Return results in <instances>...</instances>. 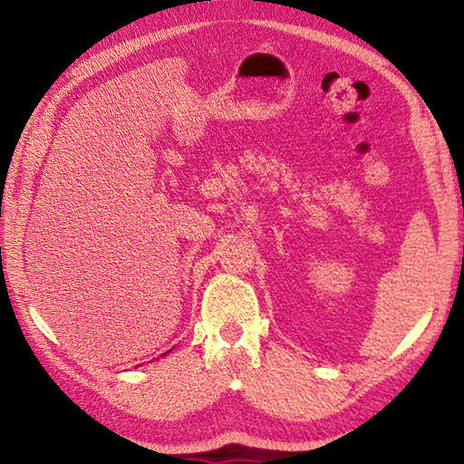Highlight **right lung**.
I'll return each mask as SVG.
<instances>
[{
    "label": "right lung",
    "mask_w": 464,
    "mask_h": 464,
    "mask_svg": "<svg viewBox=\"0 0 464 464\" xmlns=\"http://www.w3.org/2000/svg\"><path fill=\"white\" fill-rule=\"evenodd\" d=\"M165 354H167V353H165Z\"/></svg>",
    "instance_id": "obj_1"
}]
</instances>
